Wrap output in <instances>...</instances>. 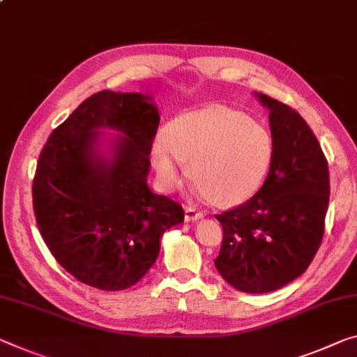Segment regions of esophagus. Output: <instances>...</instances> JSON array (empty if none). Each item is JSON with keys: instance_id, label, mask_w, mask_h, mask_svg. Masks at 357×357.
Instances as JSON below:
<instances>
[{"instance_id": "obj_1", "label": "esophagus", "mask_w": 357, "mask_h": 357, "mask_svg": "<svg viewBox=\"0 0 357 357\" xmlns=\"http://www.w3.org/2000/svg\"><path fill=\"white\" fill-rule=\"evenodd\" d=\"M202 218H203V213L200 211V209L190 208V206L184 209V219L188 220V222H195V220H199Z\"/></svg>"}]
</instances>
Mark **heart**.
<instances>
[{
    "label": "heart",
    "instance_id": "obj_1",
    "mask_svg": "<svg viewBox=\"0 0 357 357\" xmlns=\"http://www.w3.org/2000/svg\"><path fill=\"white\" fill-rule=\"evenodd\" d=\"M273 138L262 123L224 106L184 112L158 135L151 155L158 181L173 190L188 176L202 200L236 206L262 188L273 163Z\"/></svg>",
    "mask_w": 357,
    "mask_h": 357
}]
</instances>
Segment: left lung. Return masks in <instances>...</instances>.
Wrapping results in <instances>:
<instances>
[{
    "label": "left lung",
    "instance_id": "left-lung-1",
    "mask_svg": "<svg viewBox=\"0 0 357 357\" xmlns=\"http://www.w3.org/2000/svg\"><path fill=\"white\" fill-rule=\"evenodd\" d=\"M256 97L268 109L273 163L252 199L216 214L224 238L214 265L235 289L265 294L298 278L318 252L331 185L326 155L303 117L268 95Z\"/></svg>",
    "mask_w": 357,
    "mask_h": 357
}]
</instances>
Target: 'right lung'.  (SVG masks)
Here are the masks:
<instances>
[{"label":"right lung","mask_w":357,"mask_h":357,"mask_svg":"<svg viewBox=\"0 0 357 357\" xmlns=\"http://www.w3.org/2000/svg\"><path fill=\"white\" fill-rule=\"evenodd\" d=\"M158 122L149 93L103 90L44 144L33 179L36 222L56 262L84 284L133 286L154 265L163 231L184 220L179 203L148 188ZM101 129L121 135L106 139Z\"/></svg>","instance_id":"add662e5"}]
</instances>
